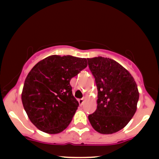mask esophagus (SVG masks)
<instances>
[{
	"mask_svg": "<svg viewBox=\"0 0 159 159\" xmlns=\"http://www.w3.org/2000/svg\"><path fill=\"white\" fill-rule=\"evenodd\" d=\"M78 101V103H79V105H82L84 104V98H79Z\"/></svg>",
	"mask_w": 159,
	"mask_h": 159,
	"instance_id": "esophagus-1",
	"label": "esophagus"
}]
</instances>
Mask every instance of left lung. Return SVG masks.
Masks as SVG:
<instances>
[{"mask_svg": "<svg viewBox=\"0 0 159 159\" xmlns=\"http://www.w3.org/2000/svg\"><path fill=\"white\" fill-rule=\"evenodd\" d=\"M98 90L97 108L88 116L96 132L104 134L121 130L135 114L139 99L132 75L110 58H87Z\"/></svg>", "mask_w": 159, "mask_h": 159, "instance_id": "obj_1", "label": "left lung"}]
</instances>
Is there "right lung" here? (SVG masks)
Segmentation results:
<instances>
[{"label": "right lung", "instance_id": "add662e5", "mask_svg": "<svg viewBox=\"0 0 159 159\" xmlns=\"http://www.w3.org/2000/svg\"><path fill=\"white\" fill-rule=\"evenodd\" d=\"M87 66L85 58L52 55L33 67L24 84L21 100L38 129L57 134L66 129L79 105L70 81Z\"/></svg>", "mask_w": 159, "mask_h": 159}]
</instances>
